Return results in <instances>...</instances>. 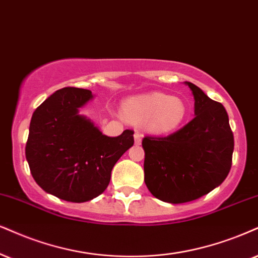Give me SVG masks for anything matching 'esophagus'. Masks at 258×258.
<instances>
[{
  "mask_svg": "<svg viewBox=\"0 0 258 258\" xmlns=\"http://www.w3.org/2000/svg\"><path fill=\"white\" fill-rule=\"evenodd\" d=\"M134 140H135V144H136V145L141 144V141H142V136H141V134L136 132L135 134H134Z\"/></svg>",
  "mask_w": 258,
  "mask_h": 258,
  "instance_id": "obj_1",
  "label": "esophagus"
}]
</instances>
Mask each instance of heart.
Masks as SVG:
<instances>
[{
  "label": "heart",
  "instance_id": "1",
  "mask_svg": "<svg viewBox=\"0 0 258 258\" xmlns=\"http://www.w3.org/2000/svg\"><path fill=\"white\" fill-rule=\"evenodd\" d=\"M122 113L124 118L135 125L144 124L151 134L165 135L173 133L184 123L187 106L178 95L151 92L126 99Z\"/></svg>",
  "mask_w": 258,
  "mask_h": 258
}]
</instances>
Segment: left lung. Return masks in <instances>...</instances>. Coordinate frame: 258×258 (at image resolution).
I'll return each instance as SVG.
<instances>
[{
  "label": "left lung",
  "instance_id": "8db88e82",
  "mask_svg": "<svg viewBox=\"0 0 258 258\" xmlns=\"http://www.w3.org/2000/svg\"><path fill=\"white\" fill-rule=\"evenodd\" d=\"M195 117L166 138L146 136L145 183L152 195L167 203L200 199L227 177L233 154V134L222 104L191 82Z\"/></svg>",
  "mask_w": 258,
  "mask_h": 258
}]
</instances>
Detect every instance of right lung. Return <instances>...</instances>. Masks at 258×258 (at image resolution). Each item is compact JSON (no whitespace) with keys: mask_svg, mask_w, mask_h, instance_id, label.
Here are the masks:
<instances>
[{"mask_svg":"<svg viewBox=\"0 0 258 258\" xmlns=\"http://www.w3.org/2000/svg\"><path fill=\"white\" fill-rule=\"evenodd\" d=\"M93 99L91 91H56L33 112L26 159L38 185L68 202L90 201L103 194L118 159L134 145V132L104 135L80 109Z\"/></svg>","mask_w":258,"mask_h":258,"instance_id":"right-lung-1","label":"right lung"}]
</instances>
